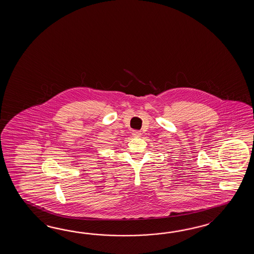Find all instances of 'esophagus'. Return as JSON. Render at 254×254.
<instances>
[{"mask_svg": "<svg viewBox=\"0 0 254 254\" xmlns=\"http://www.w3.org/2000/svg\"><path fill=\"white\" fill-rule=\"evenodd\" d=\"M140 135H141V133H140V131H139V130H133L132 131V136L134 138H139V137H140Z\"/></svg>", "mask_w": 254, "mask_h": 254, "instance_id": "34e87169", "label": "esophagus"}]
</instances>
